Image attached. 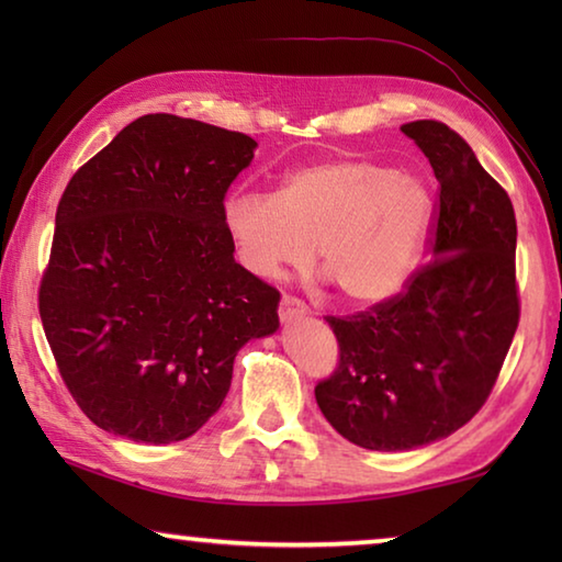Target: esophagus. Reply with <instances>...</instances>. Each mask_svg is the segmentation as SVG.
Returning a JSON list of instances; mask_svg holds the SVG:
<instances>
[{"mask_svg":"<svg viewBox=\"0 0 562 562\" xmlns=\"http://www.w3.org/2000/svg\"><path fill=\"white\" fill-rule=\"evenodd\" d=\"M278 312H280V319H282V322H292V319L302 317L304 312H307V307H304L302 300L292 297V294H282L280 310H278Z\"/></svg>","mask_w":562,"mask_h":562,"instance_id":"1","label":"esophagus"}]
</instances>
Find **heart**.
Wrapping results in <instances>:
<instances>
[{"label": "heart", "instance_id": "1", "mask_svg": "<svg viewBox=\"0 0 562 562\" xmlns=\"http://www.w3.org/2000/svg\"><path fill=\"white\" fill-rule=\"evenodd\" d=\"M431 221L429 193L418 180L364 158L302 166L278 193L237 190L223 223L237 262L272 280L288 268L317 262L347 302L392 297L414 270Z\"/></svg>", "mask_w": 562, "mask_h": 562}]
</instances>
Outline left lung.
<instances>
[{"label": "left lung", "instance_id": "8db88e82", "mask_svg": "<svg viewBox=\"0 0 562 562\" xmlns=\"http://www.w3.org/2000/svg\"><path fill=\"white\" fill-rule=\"evenodd\" d=\"M439 180L431 258L404 290L325 317L337 369L315 386L322 414L361 449L408 451L461 429L491 396L520 319L516 213L471 146L441 121L402 126Z\"/></svg>", "mask_w": 562, "mask_h": 562}]
</instances>
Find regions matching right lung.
Listing matches in <instances>:
<instances>
[{"mask_svg": "<svg viewBox=\"0 0 562 562\" xmlns=\"http://www.w3.org/2000/svg\"><path fill=\"white\" fill-rule=\"evenodd\" d=\"M255 146L148 113L66 186L40 315L66 389L103 431L188 439L221 408L237 349L278 329L280 292L235 262L223 223Z\"/></svg>", "mask_w": 562, "mask_h": 562, "instance_id": "right-lung-1", "label": "right lung"}]
</instances>
